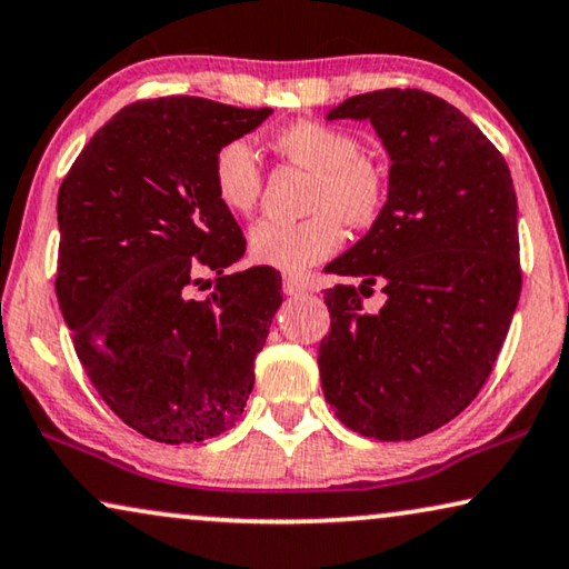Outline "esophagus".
Returning <instances> with one entry per match:
<instances>
[{
    "label": "esophagus",
    "instance_id": "obj_1",
    "mask_svg": "<svg viewBox=\"0 0 569 569\" xmlns=\"http://www.w3.org/2000/svg\"><path fill=\"white\" fill-rule=\"evenodd\" d=\"M282 290H284V295H302V292H308L310 287L300 282L298 277H284L282 279Z\"/></svg>",
    "mask_w": 569,
    "mask_h": 569
}]
</instances>
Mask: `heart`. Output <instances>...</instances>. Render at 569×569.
<instances>
[{
  "instance_id": "b5f03b06",
  "label": "heart",
  "mask_w": 569,
  "mask_h": 569,
  "mask_svg": "<svg viewBox=\"0 0 569 569\" xmlns=\"http://www.w3.org/2000/svg\"><path fill=\"white\" fill-rule=\"evenodd\" d=\"M274 148L295 163L316 171L310 189V218L290 220L264 218L251 228L249 251L259 264L302 274L310 267L333 257L343 243V221L367 228L380 220L387 202L385 171L361 156L351 133L318 120H300L279 130ZM212 187L230 212L249 216L257 208L264 171L259 156L246 138H233L218 148L212 159Z\"/></svg>"
}]
</instances>
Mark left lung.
I'll list each match as a JSON object with an SVG mask.
<instances>
[{"label": "left lung", "mask_w": 569, "mask_h": 569, "mask_svg": "<svg viewBox=\"0 0 569 569\" xmlns=\"http://www.w3.org/2000/svg\"><path fill=\"white\" fill-rule=\"evenodd\" d=\"M369 120L390 156L387 202L369 233L326 271L331 333L318 369L336 418L380 441H410L477 398L518 295V204L503 153L472 120L421 89L349 97L328 120ZM382 283L388 300L367 313Z\"/></svg>", "instance_id": "obj_1"}]
</instances>
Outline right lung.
<instances>
[{
  "instance_id": "1",
  "label": "right lung",
  "mask_w": 569,
  "mask_h": 569,
  "mask_svg": "<svg viewBox=\"0 0 569 569\" xmlns=\"http://www.w3.org/2000/svg\"><path fill=\"white\" fill-rule=\"evenodd\" d=\"M269 114L202 97L133 102L59 189L56 295L73 349L112 413L146 439H212L249 400L282 279L271 267L226 271L246 238L218 200L212 159ZM204 270L213 292L192 299Z\"/></svg>"
}]
</instances>
